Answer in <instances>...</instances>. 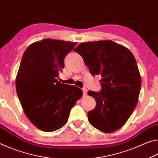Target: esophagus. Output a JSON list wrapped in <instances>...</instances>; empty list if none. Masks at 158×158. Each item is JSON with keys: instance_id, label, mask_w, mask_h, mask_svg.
I'll return each mask as SVG.
<instances>
[{"instance_id": "1", "label": "esophagus", "mask_w": 158, "mask_h": 158, "mask_svg": "<svg viewBox=\"0 0 158 158\" xmlns=\"http://www.w3.org/2000/svg\"><path fill=\"white\" fill-rule=\"evenodd\" d=\"M82 93H83V95H86L87 94V89H86V87H82Z\"/></svg>"}]
</instances>
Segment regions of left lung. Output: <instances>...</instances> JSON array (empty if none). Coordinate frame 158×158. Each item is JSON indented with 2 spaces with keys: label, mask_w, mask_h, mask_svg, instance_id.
Listing matches in <instances>:
<instances>
[{
  "label": "left lung",
  "mask_w": 158,
  "mask_h": 158,
  "mask_svg": "<svg viewBox=\"0 0 158 158\" xmlns=\"http://www.w3.org/2000/svg\"><path fill=\"white\" fill-rule=\"evenodd\" d=\"M81 55L90 73L99 75L100 92L89 90L96 106L87 113L89 123L106 133L125 125L135 109L141 80L132 53L112 40L81 43L74 49Z\"/></svg>",
  "instance_id": "8db88e82"
}]
</instances>
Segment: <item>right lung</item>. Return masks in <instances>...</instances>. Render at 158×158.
Masks as SVG:
<instances>
[{
    "instance_id": "right-lung-1",
    "label": "right lung",
    "mask_w": 158,
    "mask_h": 158,
    "mask_svg": "<svg viewBox=\"0 0 158 158\" xmlns=\"http://www.w3.org/2000/svg\"><path fill=\"white\" fill-rule=\"evenodd\" d=\"M76 44L47 38L31 44L23 55L16 79L17 96L28 120L43 131L65 125L82 95L81 89L56 80Z\"/></svg>"
}]
</instances>
